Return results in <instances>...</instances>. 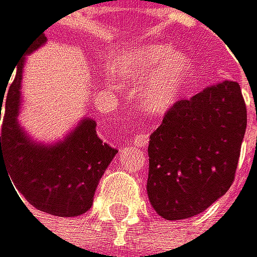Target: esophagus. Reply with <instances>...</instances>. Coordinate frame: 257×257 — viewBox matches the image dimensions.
<instances>
[{"label":"esophagus","mask_w":257,"mask_h":257,"mask_svg":"<svg viewBox=\"0 0 257 257\" xmlns=\"http://www.w3.org/2000/svg\"><path fill=\"white\" fill-rule=\"evenodd\" d=\"M133 142H134V145H137V147H144V145H147L148 144V134H134V139H133Z\"/></svg>","instance_id":"34e87169"}]
</instances>
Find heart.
<instances>
[{"mask_svg": "<svg viewBox=\"0 0 257 257\" xmlns=\"http://www.w3.org/2000/svg\"><path fill=\"white\" fill-rule=\"evenodd\" d=\"M115 71L124 79L137 80L158 69L139 88V104L150 113H163L174 105L193 71V63L182 52L167 45H145L120 55Z\"/></svg>", "mask_w": 257, "mask_h": 257, "instance_id": "b5f03b06", "label": "heart"}]
</instances>
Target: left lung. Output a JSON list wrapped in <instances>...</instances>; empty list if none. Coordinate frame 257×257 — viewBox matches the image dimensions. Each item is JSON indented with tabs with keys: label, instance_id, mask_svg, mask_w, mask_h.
I'll list each match as a JSON object with an SVG mask.
<instances>
[{
	"label": "left lung",
	"instance_id": "1",
	"mask_svg": "<svg viewBox=\"0 0 257 257\" xmlns=\"http://www.w3.org/2000/svg\"><path fill=\"white\" fill-rule=\"evenodd\" d=\"M246 130L240 85L224 80L177 101L148 142L147 193L156 213L199 215L234 183Z\"/></svg>",
	"mask_w": 257,
	"mask_h": 257
}]
</instances>
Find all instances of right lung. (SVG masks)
<instances>
[{
    "label": "right lung",
    "mask_w": 257,
    "mask_h": 257,
    "mask_svg": "<svg viewBox=\"0 0 257 257\" xmlns=\"http://www.w3.org/2000/svg\"><path fill=\"white\" fill-rule=\"evenodd\" d=\"M45 41L47 38L42 31L25 50V55L39 49ZM25 55H22L23 58ZM23 58L17 63V72L8 91L0 90V110L4 105L0 172L1 167L6 169L12 186L17 188L15 193H20L28 204L41 212L64 218L83 215L90 210L96 186L118 150L101 141L96 134V121L91 118H83L58 144L42 145L31 141L17 120Z\"/></svg>",
    "instance_id": "obj_1"
}]
</instances>
